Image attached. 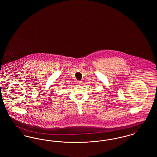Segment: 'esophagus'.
<instances>
[{
	"label": "esophagus",
	"mask_w": 157,
	"mask_h": 157,
	"mask_svg": "<svg viewBox=\"0 0 157 157\" xmlns=\"http://www.w3.org/2000/svg\"><path fill=\"white\" fill-rule=\"evenodd\" d=\"M82 83V81H77V84H81Z\"/></svg>",
	"instance_id": "esophagus-1"
}]
</instances>
